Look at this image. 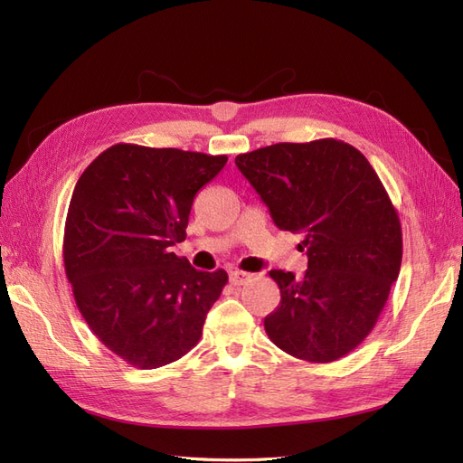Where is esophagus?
Returning <instances> with one entry per match:
<instances>
[{
  "label": "esophagus",
  "mask_w": 463,
  "mask_h": 463,
  "mask_svg": "<svg viewBox=\"0 0 463 463\" xmlns=\"http://www.w3.org/2000/svg\"><path fill=\"white\" fill-rule=\"evenodd\" d=\"M249 278H250L249 272H241V270H232L230 272V282L233 286H243Z\"/></svg>",
  "instance_id": "1"
}]
</instances>
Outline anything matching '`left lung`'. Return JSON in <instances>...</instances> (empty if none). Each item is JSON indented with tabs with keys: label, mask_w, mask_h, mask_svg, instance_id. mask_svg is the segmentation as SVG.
I'll return each instance as SVG.
<instances>
[{
	"label": "left lung",
	"mask_w": 463,
	"mask_h": 463,
	"mask_svg": "<svg viewBox=\"0 0 463 463\" xmlns=\"http://www.w3.org/2000/svg\"><path fill=\"white\" fill-rule=\"evenodd\" d=\"M235 165L279 230L301 233L307 270H270L279 305L264 330L282 352L311 363L347 355L383 313L402 264L394 204L363 154L344 141L278 143Z\"/></svg>",
	"instance_id": "8db88e82"
}]
</instances>
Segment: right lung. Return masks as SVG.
Wrapping results in <instances>:
<instances>
[{"label":"right lung","mask_w":463,"mask_h":463,"mask_svg":"<svg viewBox=\"0 0 463 463\" xmlns=\"http://www.w3.org/2000/svg\"><path fill=\"white\" fill-rule=\"evenodd\" d=\"M228 156L119 143L96 156L69 203L63 262L75 303L109 352L158 369L199 344L226 270H194L185 240L194 194Z\"/></svg>","instance_id":"add662e5"}]
</instances>
